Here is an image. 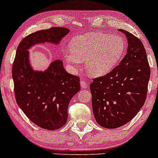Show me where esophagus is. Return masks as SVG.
I'll list each match as a JSON object with an SVG mask.
<instances>
[{"label": "esophagus", "mask_w": 158, "mask_h": 158, "mask_svg": "<svg viewBox=\"0 0 158 158\" xmlns=\"http://www.w3.org/2000/svg\"><path fill=\"white\" fill-rule=\"evenodd\" d=\"M80 85H81V88H87L88 86V83L86 80H81Z\"/></svg>", "instance_id": "34e87169"}]
</instances>
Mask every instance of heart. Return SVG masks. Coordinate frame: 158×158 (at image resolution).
<instances>
[{"mask_svg": "<svg viewBox=\"0 0 158 158\" xmlns=\"http://www.w3.org/2000/svg\"><path fill=\"white\" fill-rule=\"evenodd\" d=\"M70 47L62 50L67 64L78 68L81 61H85L87 71L94 77H102L111 71L124 56L126 48L121 36L100 32L77 36Z\"/></svg>", "mask_w": 158, "mask_h": 158, "instance_id": "obj_1", "label": "heart"}]
</instances>
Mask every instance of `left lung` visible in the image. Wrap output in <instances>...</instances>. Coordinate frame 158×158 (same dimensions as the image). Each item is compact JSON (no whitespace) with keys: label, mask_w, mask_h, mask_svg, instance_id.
<instances>
[{"label":"left lung","mask_w":158,"mask_h":158,"mask_svg":"<svg viewBox=\"0 0 158 158\" xmlns=\"http://www.w3.org/2000/svg\"><path fill=\"white\" fill-rule=\"evenodd\" d=\"M126 55L109 73L95 78L90 85L92 109L98 124L117 128L131 121L146 99L150 68L142 41L124 30Z\"/></svg>","instance_id":"left-lung-1"}]
</instances>
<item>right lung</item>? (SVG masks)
<instances>
[{"instance_id": "right-lung-1", "label": "right lung", "mask_w": 158, "mask_h": 158, "mask_svg": "<svg viewBox=\"0 0 158 158\" xmlns=\"http://www.w3.org/2000/svg\"><path fill=\"white\" fill-rule=\"evenodd\" d=\"M69 32L64 27H52L27 35L20 42L12 65L17 104L32 123L50 131L67 123L69 103L80 90V79L68 73L60 59L52 61L44 71L35 70L29 49L45 43L58 45Z\"/></svg>"}]
</instances>
